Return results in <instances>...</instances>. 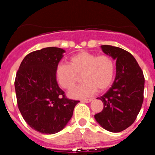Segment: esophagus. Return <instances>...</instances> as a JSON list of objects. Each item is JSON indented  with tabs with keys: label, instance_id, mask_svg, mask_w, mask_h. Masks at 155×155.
<instances>
[{
	"label": "esophagus",
	"instance_id": "obj_1",
	"mask_svg": "<svg viewBox=\"0 0 155 155\" xmlns=\"http://www.w3.org/2000/svg\"><path fill=\"white\" fill-rule=\"evenodd\" d=\"M92 101V98H86V99H82V100H81V101L84 103H90Z\"/></svg>",
	"mask_w": 155,
	"mask_h": 155
}]
</instances>
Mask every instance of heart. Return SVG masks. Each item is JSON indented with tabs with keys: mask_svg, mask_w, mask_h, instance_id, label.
I'll list each match as a JSON object with an SVG mask.
<instances>
[{
	"mask_svg": "<svg viewBox=\"0 0 155 155\" xmlns=\"http://www.w3.org/2000/svg\"><path fill=\"white\" fill-rule=\"evenodd\" d=\"M115 73L116 65L111 56L81 51L71 57L68 64H58L55 76L62 87L70 90L77 82V75L81 74L84 82L68 93L74 98H81L91 95L97 90L102 92L108 89L113 82Z\"/></svg>",
	"mask_w": 155,
	"mask_h": 155,
	"instance_id": "heart-1",
	"label": "heart"
}]
</instances>
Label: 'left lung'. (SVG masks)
I'll return each instance as SVG.
<instances>
[{
  "label": "left lung",
  "mask_w": 155,
  "mask_h": 155,
  "mask_svg": "<svg viewBox=\"0 0 155 155\" xmlns=\"http://www.w3.org/2000/svg\"><path fill=\"white\" fill-rule=\"evenodd\" d=\"M101 49L117 60V73L111 88L99 97L104 108L95 119L106 130L118 133L130 127L139 113L143 101L144 76L128 51L110 45H102Z\"/></svg>",
  "instance_id": "1"
}]
</instances>
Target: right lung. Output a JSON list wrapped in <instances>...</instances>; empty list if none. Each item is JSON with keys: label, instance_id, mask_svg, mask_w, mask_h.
<instances>
[{"label": "right lung", "instance_id": "add662e5", "mask_svg": "<svg viewBox=\"0 0 155 155\" xmlns=\"http://www.w3.org/2000/svg\"><path fill=\"white\" fill-rule=\"evenodd\" d=\"M65 50L47 47L23 59L15 86L19 111L28 125L44 134L63 130L79 101L67 98L58 86L55 70Z\"/></svg>", "mask_w": 155, "mask_h": 155}]
</instances>
